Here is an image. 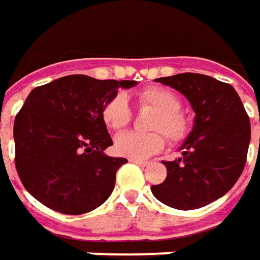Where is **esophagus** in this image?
Masks as SVG:
<instances>
[{"mask_svg":"<svg viewBox=\"0 0 260 260\" xmlns=\"http://www.w3.org/2000/svg\"><path fill=\"white\" fill-rule=\"evenodd\" d=\"M130 162H133V164H136V165H140V166L147 165V162H146V160H139V159H130Z\"/></svg>","mask_w":260,"mask_h":260,"instance_id":"1","label":"esophagus"}]
</instances>
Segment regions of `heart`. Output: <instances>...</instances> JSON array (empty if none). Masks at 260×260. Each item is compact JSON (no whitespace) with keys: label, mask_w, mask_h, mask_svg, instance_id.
<instances>
[{"label":"heart","mask_w":260,"mask_h":260,"mask_svg":"<svg viewBox=\"0 0 260 260\" xmlns=\"http://www.w3.org/2000/svg\"><path fill=\"white\" fill-rule=\"evenodd\" d=\"M142 108L155 110L150 118V130L153 133H121L114 139V150L128 159H146L160 152L166 145L162 133L171 143H181L189 135V121L179 110L181 98L174 91L164 86H149L136 95ZM103 120L111 130H121L132 120V110L124 95L113 96L103 108Z\"/></svg>","instance_id":"obj_1"}]
</instances>
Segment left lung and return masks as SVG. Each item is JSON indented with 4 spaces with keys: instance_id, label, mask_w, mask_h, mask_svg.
Masks as SVG:
<instances>
[{
    "instance_id": "obj_1",
    "label": "left lung",
    "mask_w": 260,
    "mask_h": 260,
    "mask_svg": "<svg viewBox=\"0 0 260 260\" xmlns=\"http://www.w3.org/2000/svg\"><path fill=\"white\" fill-rule=\"evenodd\" d=\"M186 96L195 113L194 125L179 150L164 162L166 179L152 186L156 198L176 210H195L221 198L237 182L246 165L250 121L230 84L201 74L157 78Z\"/></svg>"
}]
</instances>
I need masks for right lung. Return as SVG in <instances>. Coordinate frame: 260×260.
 Segmentation results:
<instances>
[{"label": "right lung", "instance_id": "add662e5", "mask_svg": "<svg viewBox=\"0 0 260 260\" xmlns=\"http://www.w3.org/2000/svg\"><path fill=\"white\" fill-rule=\"evenodd\" d=\"M136 84L68 75L28 94L14 120L15 168L37 201L71 215L104 204L127 159L104 153L113 140L103 108Z\"/></svg>", "mask_w": 260, "mask_h": 260}]
</instances>
